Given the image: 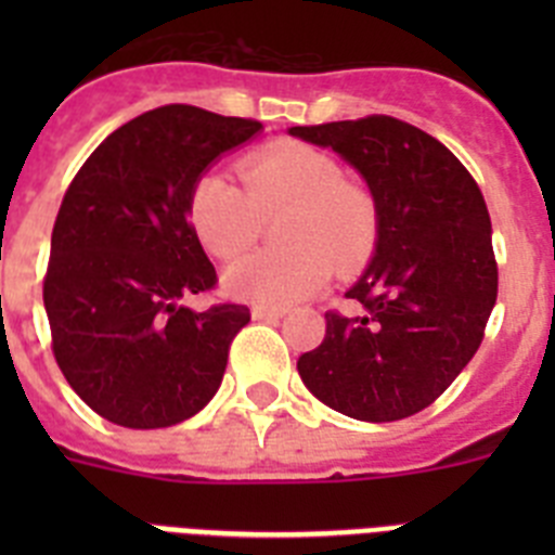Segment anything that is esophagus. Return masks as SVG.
<instances>
[{"instance_id": "1", "label": "esophagus", "mask_w": 555, "mask_h": 555, "mask_svg": "<svg viewBox=\"0 0 555 555\" xmlns=\"http://www.w3.org/2000/svg\"><path fill=\"white\" fill-rule=\"evenodd\" d=\"M281 317H286V308H267V306H255L253 308V320L274 322V320H281Z\"/></svg>"}]
</instances>
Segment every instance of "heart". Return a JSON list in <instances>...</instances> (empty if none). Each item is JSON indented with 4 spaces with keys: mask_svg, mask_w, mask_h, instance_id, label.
Wrapping results in <instances>:
<instances>
[{
    "mask_svg": "<svg viewBox=\"0 0 555 555\" xmlns=\"http://www.w3.org/2000/svg\"><path fill=\"white\" fill-rule=\"evenodd\" d=\"M244 189L210 171L189 194V222L210 255L230 261L261 235L263 219L288 210L283 249L244 255L224 274L230 292L267 308L306 300L331 269L350 274L377 247L380 217L364 185L341 178L336 160L306 144H274L238 164Z\"/></svg>",
    "mask_w": 555,
    "mask_h": 555,
    "instance_id": "obj_1",
    "label": "heart"
}]
</instances>
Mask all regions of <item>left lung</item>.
I'll return each mask as SVG.
<instances>
[{"instance_id":"8db88e82","label":"left lung","mask_w":555,"mask_h":555,"mask_svg":"<svg viewBox=\"0 0 555 555\" xmlns=\"http://www.w3.org/2000/svg\"><path fill=\"white\" fill-rule=\"evenodd\" d=\"M288 132L361 171L380 217L372 263L345 294L361 311H327L325 338L297 372L317 400L352 420H405L428 409L483 341L498 300L483 194L442 141L395 116Z\"/></svg>"}]
</instances>
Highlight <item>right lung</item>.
I'll return each instance as SVG.
<instances>
[{
    "label": "right lung",
    "instance_id": "add662e5",
    "mask_svg": "<svg viewBox=\"0 0 555 555\" xmlns=\"http://www.w3.org/2000/svg\"><path fill=\"white\" fill-rule=\"evenodd\" d=\"M261 121L164 105L113 130L66 189L43 278L52 352L107 423L169 428L208 405L249 308L183 306L217 288L189 222L205 166Z\"/></svg>",
    "mask_w": 555,
    "mask_h": 555
}]
</instances>
